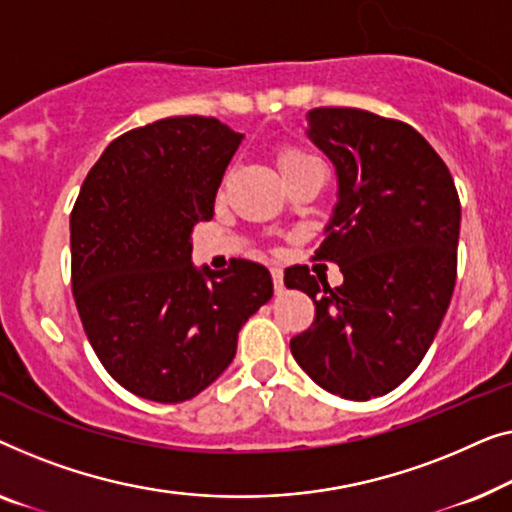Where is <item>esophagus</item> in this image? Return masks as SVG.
Instances as JSON below:
<instances>
[{"label":"esophagus","mask_w":512,"mask_h":512,"mask_svg":"<svg viewBox=\"0 0 512 512\" xmlns=\"http://www.w3.org/2000/svg\"><path fill=\"white\" fill-rule=\"evenodd\" d=\"M271 278H273V287H276V292L280 294L285 290V283H283V269H278V266H273L271 269Z\"/></svg>","instance_id":"34e87169"}]
</instances>
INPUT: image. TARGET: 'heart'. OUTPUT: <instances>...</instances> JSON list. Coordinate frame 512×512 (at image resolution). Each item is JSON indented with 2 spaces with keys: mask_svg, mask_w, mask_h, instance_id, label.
Returning a JSON list of instances; mask_svg holds the SVG:
<instances>
[{
  "mask_svg": "<svg viewBox=\"0 0 512 512\" xmlns=\"http://www.w3.org/2000/svg\"><path fill=\"white\" fill-rule=\"evenodd\" d=\"M313 162H318V160H315L313 155H308V153H304V150H297V148L283 150V153L278 155V169H280V174H283V178L292 176L294 171L304 169Z\"/></svg>",
  "mask_w": 512,
  "mask_h": 512,
  "instance_id": "b5f03b06",
  "label": "heart"
}]
</instances>
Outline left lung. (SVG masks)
<instances>
[{"label": "left lung", "mask_w": 512, "mask_h": 512, "mask_svg": "<svg viewBox=\"0 0 512 512\" xmlns=\"http://www.w3.org/2000/svg\"><path fill=\"white\" fill-rule=\"evenodd\" d=\"M306 120L338 187L315 255L341 266L343 283L306 266L285 273L315 304L313 327L290 348L322 390L369 401L399 387L434 343L455 290L462 206L448 167L406 122L359 109Z\"/></svg>", "instance_id": "1"}]
</instances>
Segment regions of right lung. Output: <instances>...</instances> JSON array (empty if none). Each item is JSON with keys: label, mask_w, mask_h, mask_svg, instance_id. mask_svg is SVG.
<instances>
[{"label": "right lung", "mask_w": 512, "mask_h": 512, "mask_svg": "<svg viewBox=\"0 0 512 512\" xmlns=\"http://www.w3.org/2000/svg\"><path fill=\"white\" fill-rule=\"evenodd\" d=\"M243 134L201 115L111 141L71 211V287L99 362L136 397L181 403L222 376L248 318L273 297L266 266L192 262L190 232Z\"/></svg>", "instance_id": "add662e5"}]
</instances>
